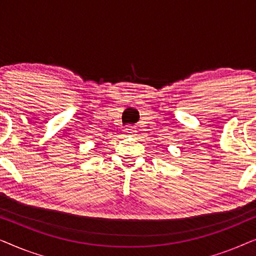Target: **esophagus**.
<instances>
[{
	"mask_svg": "<svg viewBox=\"0 0 256 256\" xmlns=\"http://www.w3.org/2000/svg\"><path fill=\"white\" fill-rule=\"evenodd\" d=\"M124 132L127 136H132L135 134V128L132 127V126H126L124 129Z\"/></svg>",
	"mask_w": 256,
	"mask_h": 256,
	"instance_id": "obj_1",
	"label": "esophagus"
}]
</instances>
